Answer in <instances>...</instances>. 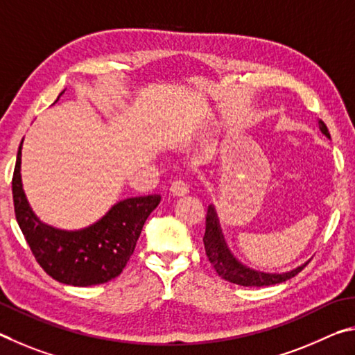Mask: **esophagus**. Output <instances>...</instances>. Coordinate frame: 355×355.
Returning <instances> with one entry per match:
<instances>
[{
  "label": "esophagus",
  "mask_w": 355,
  "mask_h": 355,
  "mask_svg": "<svg viewBox=\"0 0 355 355\" xmlns=\"http://www.w3.org/2000/svg\"><path fill=\"white\" fill-rule=\"evenodd\" d=\"M170 191L174 196H185L190 191V185L185 181H181V179H179V181H174L171 184Z\"/></svg>",
  "instance_id": "obj_1"
}]
</instances>
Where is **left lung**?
Returning <instances> with one entry per match:
<instances>
[{
  "label": "left lung",
  "instance_id": "left-lung-1",
  "mask_svg": "<svg viewBox=\"0 0 355 355\" xmlns=\"http://www.w3.org/2000/svg\"><path fill=\"white\" fill-rule=\"evenodd\" d=\"M318 126L321 134H324L329 140H331V134H329L327 126L321 120H318ZM204 248H206V254L212 263L214 268L218 272V276L226 279L227 282L243 285V287H265V285H275L288 281V279L295 277L304 266L309 263L304 262L301 265L295 266L288 271L282 272H271V271H262L254 270L251 266L245 265L241 260L234 256V252L229 248L227 241L223 234V229L220 225L218 214L214 204H210L206 216V234H204Z\"/></svg>",
  "mask_w": 355,
  "mask_h": 355
}]
</instances>
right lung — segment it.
Masks as SVG:
<instances>
[{"instance_id": "obj_1", "label": "right lung", "mask_w": 355, "mask_h": 355, "mask_svg": "<svg viewBox=\"0 0 355 355\" xmlns=\"http://www.w3.org/2000/svg\"><path fill=\"white\" fill-rule=\"evenodd\" d=\"M21 146L23 140L17 153L12 195L18 226L37 262L58 282L74 287H90L116 277L134 254L143 225L159 206L160 195L118 201L98 221L83 229L54 227L35 215L24 193Z\"/></svg>"}]
</instances>
